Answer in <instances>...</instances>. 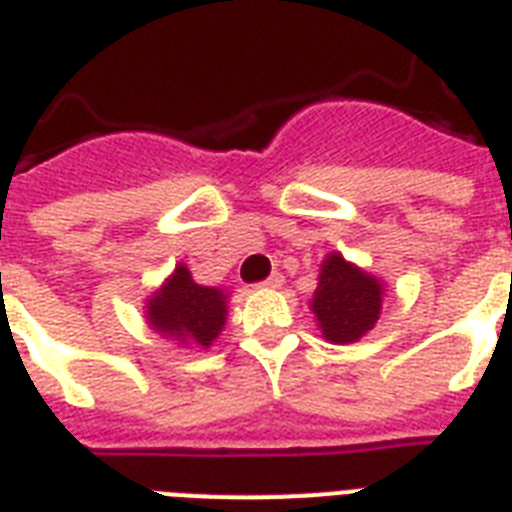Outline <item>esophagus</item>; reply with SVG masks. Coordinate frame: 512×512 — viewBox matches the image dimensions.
Returning <instances> with one entry per match:
<instances>
[{
    "label": "esophagus",
    "mask_w": 512,
    "mask_h": 512,
    "mask_svg": "<svg viewBox=\"0 0 512 512\" xmlns=\"http://www.w3.org/2000/svg\"><path fill=\"white\" fill-rule=\"evenodd\" d=\"M281 284H284V276H281V273H270L265 281H260V286H265V289H278Z\"/></svg>",
    "instance_id": "1"
}]
</instances>
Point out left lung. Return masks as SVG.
I'll return each instance as SVG.
<instances>
[{"label":"left lung","instance_id":"obj_1","mask_svg":"<svg viewBox=\"0 0 512 512\" xmlns=\"http://www.w3.org/2000/svg\"><path fill=\"white\" fill-rule=\"evenodd\" d=\"M313 313L328 342H357L371 331L381 313V284L344 257L331 255L323 263Z\"/></svg>","mask_w":512,"mask_h":512}]
</instances>
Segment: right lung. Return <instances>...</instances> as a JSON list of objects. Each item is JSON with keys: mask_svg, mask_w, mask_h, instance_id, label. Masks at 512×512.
<instances>
[{"mask_svg": "<svg viewBox=\"0 0 512 512\" xmlns=\"http://www.w3.org/2000/svg\"><path fill=\"white\" fill-rule=\"evenodd\" d=\"M149 323L162 334L210 347L226 323V297L213 286H199L191 273L178 265L173 278L149 299Z\"/></svg>", "mask_w": 512, "mask_h": 512, "instance_id": "1", "label": "right lung"}]
</instances>
